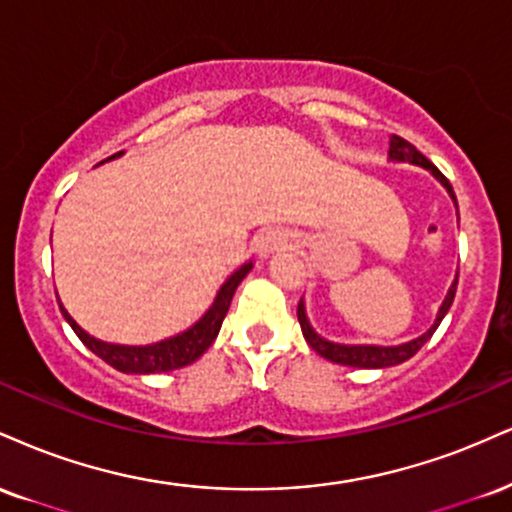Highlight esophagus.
I'll return each instance as SVG.
<instances>
[{
	"instance_id": "esophagus-1",
	"label": "esophagus",
	"mask_w": 512,
	"mask_h": 512,
	"mask_svg": "<svg viewBox=\"0 0 512 512\" xmlns=\"http://www.w3.org/2000/svg\"><path fill=\"white\" fill-rule=\"evenodd\" d=\"M288 245V233L281 231V229H267L257 240V252H260V257H267V255H274V252L283 250Z\"/></svg>"
}]
</instances>
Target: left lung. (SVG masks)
Instances as JSON below:
<instances>
[{"mask_svg":"<svg viewBox=\"0 0 512 512\" xmlns=\"http://www.w3.org/2000/svg\"><path fill=\"white\" fill-rule=\"evenodd\" d=\"M389 157L391 159H398V162H410V164H417V166H424V169H429L432 174L439 178V181L446 186L448 193L455 200V193L451 188V183H448V178L441 174L436 166L429 162L427 157L422 155L420 150H417L415 145L408 143L405 138H400V135H393L391 138V150H389ZM455 207H458V200H455ZM455 288H458V276H455L451 291H448L446 300H443L439 315H436V322L432 329L427 331V334H422L420 338H415V341L410 343H403V346H391V348H384V346H341V343H331V341H324L322 336H317L315 331H312L310 322H307V315H305V305L303 300L298 303V322H300V329H303V336L305 341L310 343V348L319 353L326 360L336 362V365H348V367H365V369H384V367H393V365H400V362L410 360L412 355L420 350L424 343L429 341V338L434 336V331L439 329L441 319L446 317V312L451 310L453 305V298H455Z\"/></svg>","mask_w":512,"mask_h":512,"instance_id":"1","label":"left lung"}]
</instances>
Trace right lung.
Masks as SVG:
<instances>
[{
	"label": "right lung",
	"mask_w": 512,
	"mask_h": 512,
	"mask_svg": "<svg viewBox=\"0 0 512 512\" xmlns=\"http://www.w3.org/2000/svg\"><path fill=\"white\" fill-rule=\"evenodd\" d=\"M121 152H116L112 157H119ZM109 157V159H112ZM252 269V262L243 264L238 272H233L229 279H226L224 286L219 288L217 300H214L212 307L202 315L197 322L190 326V329L183 331V334L164 338V341L152 343V346H119V343H104L100 338L85 334L80 326L73 322L69 312L64 310V305H59L61 315H64L66 322L71 324V329L76 331L80 341L88 346L97 357H102L107 365L126 374H155V372H171V369L186 367L190 362H195L205 350L212 346L214 338H217L221 322H224L226 312H229L231 298L236 293L238 283L245 279Z\"/></svg>",
	"instance_id": "obj_1"
}]
</instances>
